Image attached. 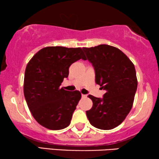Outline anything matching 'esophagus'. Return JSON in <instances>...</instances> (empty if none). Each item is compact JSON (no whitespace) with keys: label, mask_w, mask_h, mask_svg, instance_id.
<instances>
[{"label":"esophagus","mask_w":159,"mask_h":159,"mask_svg":"<svg viewBox=\"0 0 159 159\" xmlns=\"http://www.w3.org/2000/svg\"><path fill=\"white\" fill-rule=\"evenodd\" d=\"M81 96H82V98H86V94H81Z\"/></svg>","instance_id":"34e87169"}]
</instances>
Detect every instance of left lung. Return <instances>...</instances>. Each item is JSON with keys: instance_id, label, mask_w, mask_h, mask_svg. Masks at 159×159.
<instances>
[{"instance_id": "left-lung-1", "label": "left lung", "mask_w": 159, "mask_h": 159, "mask_svg": "<svg viewBox=\"0 0 159 159\" xmlns=\"http://www.w3.org/2000/svg\"><path fill=\"white\" fill-rule=\"evenodd\" d=\"M95 72V82L106 90L103 98L88 95L92 107L86 111L94 127L111 130L122 123L133 106L137 89L134 64L120 49L108 45L83 48Z\"/></svg>"}]
</instances>
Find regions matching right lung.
<instances>
[{"mask_svg":"<svg viewBox=\"0 0 159 159\" xmlns=\"http://www.w3.org/2000/svg\"><path fill=\"white\" fill-rule=\"evenodd\" d=\"M81 59L86 60L81 48L52 46L38 51L26 66L24 96L32 116L43 127L61 130L70 124L81 94L60 85L68 77L70 66Z\"/></svg>","mask_w":159,"mask_h":159,"instance_id":"add662e5","label":"right lung"}]
</instances>
